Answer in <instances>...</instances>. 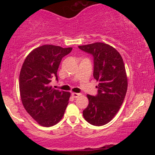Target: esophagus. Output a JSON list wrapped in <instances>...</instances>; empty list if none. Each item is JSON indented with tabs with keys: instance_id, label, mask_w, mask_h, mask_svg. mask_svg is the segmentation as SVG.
I'll return each mask as SVG.
<instances>
[{
	"instance_id": "esophagus-1",
	"label": "esophagus",
	"mask_w": 155,
	"mask_h": 155,
	"mask_svg": "<svg viewBox=\"0 0 155 155\" xmlns=\"http://www.w3.org/2000/svg\"><path fill=\"white\" fill-rule=\"evenodd\" d=\"M71 95L73 96V97H75V98H76V97H79V96L81 95V94H80V93H76V92H73V93L71 94Z\"/></svg>"
}]
</instances>
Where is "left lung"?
Listing matches in <instances>:
<instances>
[{
	"label": "left lung",
	"mask_w": 155,
	"mask_h": 155,
	"mask_svg": "<svg viewBox=\"0 0 155 155\" xmlns=\"http://www.w3.org/2000/svg\"><path fill=\"white\" fill-rule=\"evenodd\" d=\"M94 57L93 76L99 81L97 95H87L88 106L83 111L87 122L95 126L109 122L118 112L127 90V76L121 54L107 44L97 42L79 46Z\"/></svg>",
	"instance_id": "1"
}]
</instances>
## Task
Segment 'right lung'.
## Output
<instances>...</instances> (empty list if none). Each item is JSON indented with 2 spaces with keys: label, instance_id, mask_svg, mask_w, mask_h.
Masks as SVG:
<instances>
[{
  "label": "right lung",
  "instance_id": "1",
  "mask_svg": "<svg viewBox=\"0 0 155 155\" xmlns=\"http://www.w3.org/2000/svg\"><path fill=\"white\" fill-rule=\"evenodd\" d=\"M72 47L43 45L26 57L19 74V92L26 111L43 127H51L63 118L71 93L49 86L53 76L58 80L62 58Z\"/></svg>",
  "mask_w": 155,
  "mask_h": 155
}]
</instances>
